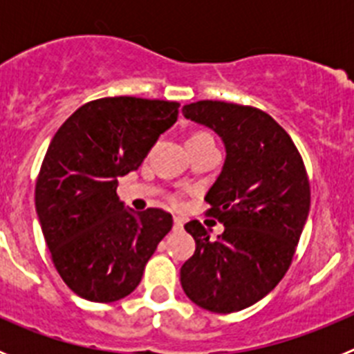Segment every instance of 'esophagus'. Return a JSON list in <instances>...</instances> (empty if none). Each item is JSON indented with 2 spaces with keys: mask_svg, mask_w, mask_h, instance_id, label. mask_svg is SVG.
Masks as SVG:
<instances>
[{
  "mask_svg": "<svg viewBox=\"0 0 354 354\" xmlns=\"http://www.w3.org/2000/svg\"><path fill=\"white\" fill-rule=\"evenodd\" d=\"M184 228V220L183 218H179V216H175L174 218V230H177V232H179V230H183Z\"/></svg>",
  "mask_w": 354,
  "mask_h": 354,
  "instance_id": "obj_1",
  "label": "esophagus"
}]
</instances>
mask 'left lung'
Masks as SVG:
<instances>
[{"mask_svg": "<svg viewBox=\"0 0 354 354\" xmlns=\"http://www.w3.org/2000/svg\"><path fill=\"white\" fill-rule=\"evenodd\" d=\"M183 113L223 142V168L205 200L225 230L211 239L198 221L184 225L196 250L180 268V286L205 310L230 314L261 301L287 273L310 186L290 136L261 109L198 101Z\"/></svg>", "mask_w": 354, "mask_h": 354, "instance_id": "obj_1", "label": "left lung"}]
</instances>
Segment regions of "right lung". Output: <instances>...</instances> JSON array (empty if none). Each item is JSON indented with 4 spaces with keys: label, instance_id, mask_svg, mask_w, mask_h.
<instances>
[{
    "label": "right lung",
    "instance_id": "1",
    "mask_svg": "<svg viewBox=\"0 0 354 354\" xmlns=\"http://www.w3.org/2000/svg\"><path fill=\"white\" fill-rule=\"evenodd\" d=\"M179 106L104 97L76 109L53 136L37 180L35 209L55 268L81 298L109 303L129 296L171 230V214L154 207L133 211L117 187L177 122Z\"/></svg>",
    "mask_w": 354,
    "mask_h": 354
}]
</instances>
